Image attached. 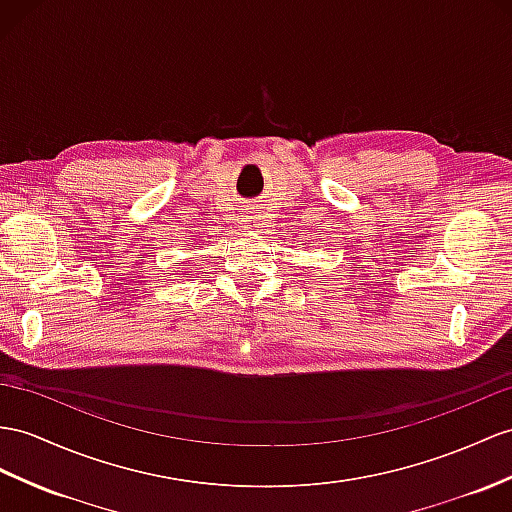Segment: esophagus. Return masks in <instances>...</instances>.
Returning a JSON list of instances; mask_svg holds the SVG:
<instances>
[{
  "instance_id": "obj_1",
  "label": "esophagus",
  "mask_w": 512,
  "mask_h": 512,
  "mask_svg": "<svg viewBox=\"0 0 512 512\" xmlns=\"http://www.w3.org/2000/svg\"><path fill=\"white\" fill-rule=\"evenodd\" d=\"M243 217H245V221H256V219H258V217L254 215V210H247V213H245Z\"/></svg>"
}]
</instances>
